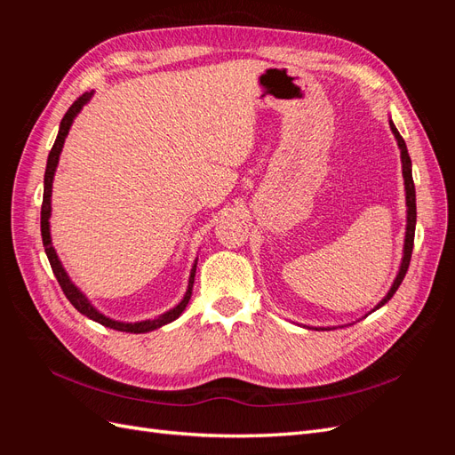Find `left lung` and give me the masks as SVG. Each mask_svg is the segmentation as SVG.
I'll use <instances>...</instances> for the list:
<instances>
[{
	"mask_svg": "<svg viewBox=\"0 0 455 455\" xmlns=\"http://www.w3.org/2000/svg\"><path fill=\"white\" fill-rule=\"evenodd\" d=\"M391 131L395 134V139L398 142V148H401V159H403V176H404V186H406V206H408V224H406V239H404V256H403V264L401 269H398L396 279L391 286V291L387 292L379 304L376 306V309H379L381 306L387 304V301L393 298V294L396 292V288L401 286L404 275L408 271L410 266V258H411V249H414V233H416V188H414V178H411V161L408 156V148L406 142L401 136V132L396 131V127L393 125L391 121Z\"/></svg>",
	"mask_w": 455,
	"mask_h": 455,
	"instance_id": "left-lung-1",
	"label": "left lung"
}]
</instances>
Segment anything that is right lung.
I'll list each match as a JSON object with an SVG mask.
<instances>
[{
  "mask_svg": "<svg viewBox=\"0 0 455 455\" xmlns=\"http://www.w3.org/2000/svg\"><path fill=\"white\" fill-rule=\"evenodd\" d=\"M92 92H85L81 94L79 99L68 108V112L64 114L62 121H60V129H59V136L57 140H54L52 148H51V154L47 157V169H45V186H44V203H41V239H44V246H45V254L49 258V264L52 267V273L54 277H57L62 292L66 294V298L70 299V304L79 311L84 313L85 316H89V319L100 323L102 326H108V328H114V330H119V332H131V334H144V332H151V330L156 328H161L163 324H169L172 321H176L178 316L182 315V311L186 309L188 301L191 298V291H194V279H196V267H197V261L194 264V269H191V275H189V283H188V291H186V296L184 299L178 304L174 309L163 313L161 316H157V319L154 321H140V323H117V321H112L108 319V316H104L102 313L96 311L91 301L81 294L77 291V286L70 281V277H68L60 259L57 256V252H54L52 244H51V233H49V216H51V189H52V176H54V171H57V164H59V157H60V151H62V146H64V139L68 131H70L72 127V121L74 117L81 112V108H84L89 99H91Z\"/></svg>",
  "mask_w": 455,
  "mask_h": 455,
  "instance_id": "obj_1",
  "label": "right lung"
}]
</instances>
